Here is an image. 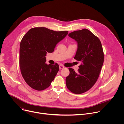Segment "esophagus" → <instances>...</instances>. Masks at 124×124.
Here are the masks:
<instances>
[{
	"label": "esophagus",
	"mask_w": 124,
	"mask_h": 124,
	"mask_svg": "<svg viewBox=\"0 0 124 124\" xmlns=\"http://www.w3.org/2000/svg\"><path fill=\"white\" fill-rule=\"evenodd\" d=\"M63 68H64V66H63V65H60V66H59V69L61 70V69H63Z\"/></svg>",
	"instance_id": "esophagus-1"
}]
</instances>
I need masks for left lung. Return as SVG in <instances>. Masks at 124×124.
Wrapping results in <instances>:
<instances>
[{"mask_svg": "<svg viewBox=\"0 0 124 124\" xmlns=\"http://www.w3.org/2000/svg\"><path fill=\"white\" fill-rule=\"evenodd\" d=\"M69 36L78 43L74 59L81 62V64L77 73L69 68L66 86L70 92L80 94L89 90L96 82L103 63L104 54L100 39L88 29L74 31Z\"/></svg>", "mask_w": 124, "mask_h": 124, "instance_id": "1", "label": "left lung"}]
</instances>
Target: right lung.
I'll return each instance as SVG.
<instances>
[{"instance_id":"add662e5","label":"right lung","mask_w":124,"mask_h":124,"mask_svg":"<svg viewBox=\"0 0 124 124\" xmlns=\"http://www.w3.org/2000/svg\"><path fill=\"white\" fill-rule=\"evenodd\" d=\"M68 34V31L34 27L23 37L20 48V68L25 81L33 89L44 90L54 80L59 65L46 64L45 56L47 52H54L56 44Z\"/></svg>"}]
</instances>
